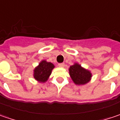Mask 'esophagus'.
Returning a JSON list of instances; mask_svg holds the SVG:
<instances>
[{
    "label": "esophagus",
    "mask_w": 120,
    "mask_h": 120,
    "mask_svg": "<svg viewBox=\"0 0 120 120\" xmlns=\"http://www.w3.org/2000/svg\"><path fill=\"white\" fill-rule=\"evenodd\" d=\"M64 66H65L64 63H59V64H58V66H59V67H61V68L64 67Z\"/></svg>",
    "instance_id": "obj_1"
}]
</instances>
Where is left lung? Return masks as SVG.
Here are the masks:
<instances>
[{
    "instance_id": "obj_1",
    "label": "left lung",
    "mask_w": 120,
    "mask_h": 120,
    "mask_svg": "<svg viewBox=\"0 0 120 120\" xmlns=\"http://www.w3.org/2000/svg\"><path fill=\"white\" fill-rule=\"evenodd\" d=\"M69 75L76 85H85L89 82L91 79L92 74L89 70L82 68L78 63L70 66Z\"/></svg>"
}]
</instances>
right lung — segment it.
I'll list each match as a JSON object with an SVG mask.
<instances>
[{
  "mask_svg": "<svg viewBox=\"0 0 120 120\" xmlns=\"http://www.w3.org/2000/svg\"><path fill=\"white\" fill-rule=\"evenodd\" d=\"M54 65L46 60H42L39 65L35 68L34 70V77L35 80L40 82H45L48 81L52 73V70Z\"/></svg>",
  "mask_w": 120,
  "mask_h": 120,
  "instance_id": "1",
  "label": "right lung"
}]
</instances>
